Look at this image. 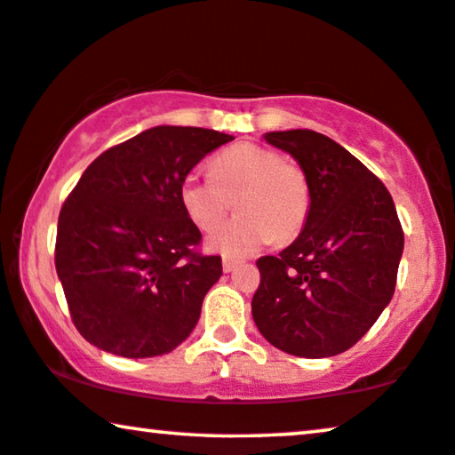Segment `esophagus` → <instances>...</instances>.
I'll list each match as a JSON object with an SVG mask.
<instances>
[{"label": "esophagus", "instance_id": "34e87169", "mask_svg": "<svg viewBox=\"0 0 455 455\" xmlns=\"http://www.w3.org/2000/svg\"><path fill=\"white\" fill-rule=\"evenodd\" d=\"M236 266H239V261L236 259H230V257H225V259H222V269H225L227 274L228 271H233Z\"/></svg>", "mask_w": 455, "mask_h": 455}]
</instances>
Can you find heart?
<instances>
[{"instance_id":"obj_1","label":"heart","mask_w":455,"mask_h":455,"mask_svg":"<svg viewBox=\"0 0 455 455\" xmlns=\"http://www.w3.org/2000/svg\"><path fill=\"white\" fill-rule=\"evenodd\" d=\"M233 197L240 214L221 226ZM180 202L200 230L221 226L208 236L210 249L243 257L274 239H294L307 225L313 196L308 175L296 161L257 142H236L214 155L210 175H184Z\"/></svg>"}]
</instances>
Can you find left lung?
<instances>
[{
    "instance_id": "left-lung-1",
    "label": "left lung",
    "mask_w": 455,
    "mask_h": 455,
    "mask_svg": "<svg viewBox=\"0 0 455 455\" xmlns=\"http://www.w3.org/2000/svg\"><path fill=\"white\" fill-rule=\"evenodd\" d=\"M310 181V214L280 255L257 259L251 300L259 333L298 357L343 354L368 333L396 288L404 233L386 186L321 132H267Z\"/></svg>"
}]
</instances>
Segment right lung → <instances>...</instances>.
<instances>
[{
  "mask_svg": "<svg viewBox=\"0 0 455 455\" xmlns=\"http://www.w3.org/2000/svg\"><path fill=\"white\" fill-rule=\"evenodd\" d=\"M235 137L155 126L108 148L59 214L54 266L81 337L108 354L155 357L186 341L222 275L180 202L194 165Z\"/></svg>",
  "mask_w": 455,
  "mask_h": 455,
  "instance_id": "right-lung-1",
  "label": "right lung"
}]
</instances>
